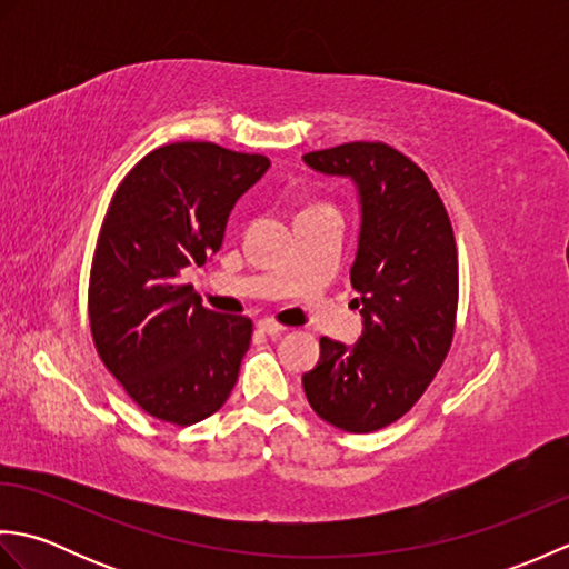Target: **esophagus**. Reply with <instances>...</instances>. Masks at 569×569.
Instances as JSON below:
<instances>
[{
	"mask_svg": "<svg viewBox=\"0 0 569 569\" xmlns=\"http://www.w3.org/2000/svg\"><path fill=\"white\" fill-rule=\"evenodd\" d=\"M259 330L266 332V335H271V337H278V335H283L288 328H283V325H278L273 320H261L259 322Z\"/></svg>",
	"mask_w": 569,
	"mask_h": 569,
	"instance_id": "esophagus-1",
	"label": "esophagus"
}]
</instances>
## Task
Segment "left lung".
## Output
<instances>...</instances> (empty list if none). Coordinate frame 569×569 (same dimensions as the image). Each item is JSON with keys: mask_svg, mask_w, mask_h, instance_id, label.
I'll return each mask as SVG.
<instances>
[{"mask_svg": "<svg viewBox=\"0 0 569 569\" xmlns=\"http://www.w3.org/2000/svg\"><path fill=\"white\" fill-rule=\"evenodd\" d=\"M303 159L359 188L361 232L349 278L365 318L355 347L322 337L303 389L325 422L365 435L403 418L450 352L459 300L455 232L426 171L389 143L349 141Z\"/></svg>", "mask_w": 569, "mask_h": 569, "instance_id": "8db88e82", "label": "left lung"}]
</instances>
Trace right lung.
Returning a JSON list of instances; mask_svg holds the SVG:
<instances>
[{
    "mask_svg": "<svg viewBox=\"0 0 569 569\" xmlns=\"http://www.w3.org/2000/svg\"><path fill=\"white\" fill-rule=\"evenodd\" d=\"M269 166L173 141L143 156L107 208L88 286L92 342L131 401L171 426L210 418L237 383L251 320L208 310L180 276L220 251L234 202Z\"/></svg>",
    "mask_w": 569,
    "mask_h": 569,
    "instance_id": "add662e5",
    "label": "right lung"
}]
</instances>
